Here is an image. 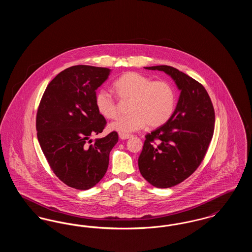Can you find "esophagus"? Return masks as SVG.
Returning <instances> with one entry per match:
<instances>
[{
    "label": "esophagus",
    "mask_w": 252,
    "mask_h": 252,
    "mask_svg": "<svg viewBox=\"0 0 252 252\" xmlns=\"http://www.w3.org/2000/svg\"><path fill=\"white\" fill-rule=\"evenodd\" d=\"M131 137V135H129V134H123V133L119 134V138H120L121 140H127V139H129Z\"/></svg>",
    "instance_id": "esophagus-1"
}]
</instances>
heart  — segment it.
<instances>
[{
	"label": "heart",
	"mask_w": 252,
	"mask_h": 252,
	"mask_svg": "<svg viewBox=\"0 0 252 252\" xmlns=\"http://www.w3.org/2000/svg\"><path fill=\"white\" fill-rule=\"evenodd\" d=\"M113 89L120 99H129V113L110 123L111 130L126 134L140 130L146 125L158 127L172 117L176 108V92L167 81H153L139 72L123 73L114 82ZM94 103L98 112L107 119L117 115L116 99L106 89L96 93Z\"/></svg>",
	"instance_id": "heart-1"
}]
</instances>
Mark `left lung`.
I'll use <instances>...</instances> for the list:
<instances>
[{
	"instance_id": "8db88e82",
	"label": "left lung",
	"mask_w": 252,
	"mask_h": 252,
	"mask_svg": "<svg viewBox=\"0 0 252 252\" xmlns=\"http://www.w3.org/2000/svg\"><path fill=\"white\" fill-rule=\"evenodd\" d=\"M168 74L180 91L172 117L145 136L138 159L142 176L157 188L175 186L201 163L215 129V109L202 85L178 69L145 67Z\"/></svg>"
}]
</instances>
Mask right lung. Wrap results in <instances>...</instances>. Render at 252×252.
I'll return each mask as SVG.
<instances>
[{
  "instance_id": "1",
  "label": "right lung",
  "mask_w": 252,
  "mask_h": 252,
  "mask_svg": "<svg viewBox=\"0 0 252 252\" xmlns=\"http://www.w3.org/2000/svg\"><path fill=\"white\" fill-rule=\"evenodd\" d=\"M110 72L88 65L62 71L49 83L37 109V140L49 165L61 181L77 190H88L103 179L118 142L113 131L91 144V137L107 124L94 97Z\"/></svg>"
}]
</instances>
